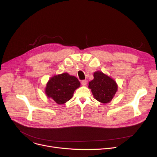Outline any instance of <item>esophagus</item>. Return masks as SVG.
Listing matches in <instances>:
<instances>
[{
    "label": "esophagus",
    "instance_id": "esophagus-1",
    "mask_svg": "<svg viewBox=\"0 0 157 157\" xmlns=\"http://www.w3.org/2000/svg\"><path fill=\"white\" fill-rule=\"evenodd\" d=\"M81 84L83 86H86V80H83L81 81Z\"/></svg>",
    "mask_w": 157,
    "mask_h": 157
}]
</instances>
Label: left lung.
Wrapping results in <instances>:
<instances>
[{
    "label": "left lung",
    "instance_id": "left-lung-1",
    "mask_svg": "<svg viewBox=\"0 0 157 157\" xmlns=\"http://www.w3.org/2000/svg\"><path fill=\"white\" fill-rule=\"evenodd\" d=\"M94 78L88 83L94 97L102 104L110 102L118 90L117 82L101 71L95 72Z\"/></svg>",
    "mask_w": 157,
    "mask_h": 157
}]
</instances>
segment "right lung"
<instances>
[{"label":"right lung","mask_w":157,"mask_h":157,"mask_svg":"<svg viewBox=\"0 0 157 157\" xmlns=\"http://www.w3.org/2000/svg\"><path fill=\"white\" fill-rule=\"evenodd\" d=\"M80 82L74 76L64 72L53 76L46 83L45 94L58 104H63L72 98L74 92L80 86Z\"/></svg>","instance_id":"right-lung-1"}]
</instances>
